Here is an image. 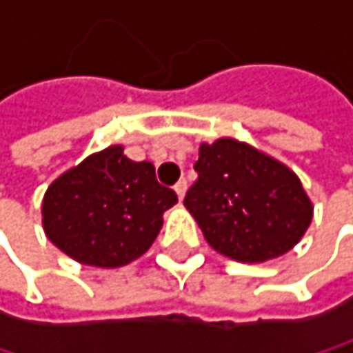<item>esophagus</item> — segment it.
<instances>
[{"instance_id":"1","label":"esophagus","mask_w":353,"mask_h":353,"mask_svg":"<svg viewBox=\"0 0 353 353\" xmlns=\"http://www.w3.org/2000/svg\"><path fill=\"white\" fill-rule=\"evenodd\" d=\"M174 190H176L177 198H179V200H183V196H185V192H188V181H185V179H179Z\"/></svg>"}]
</instances>
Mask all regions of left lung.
<instances>
[{
	"instance_id": "left-lung-1",
	"label": "left lung",
	"mask_w": 353,
	"mask_h": 353,
	"mask_svg": "<svg viewBox=\"0 0 353 353\" xmlns=\"http://www.w3.org/2000/svg\"><path fill=\"white\" fill-rule=\"evenodd\" d=\"M183 206L214 251L243 263L284 255L313 221V202L282 161L231 137L200 145Z\"/></svg>"
}]
</instances>
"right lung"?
<instances>
[{
	"instance_id": "right-lung-1",
	"label": "right lung",
	"mask_w": 353,
	"mask_h": 353,
	"mask_svg": "<svg viewBox=\"0 0 353 353\" xmlns=\"http://www.w3.org/2000/svg\"><path fill=\"white\" fill-rule=\"evenodd\" d=\"M177 202L149 161H132L122 145L85 157L57 177L42 198V227L52 245L94 268H120L153 245L163 212Z\"/></svg>"
}]
</instances>
